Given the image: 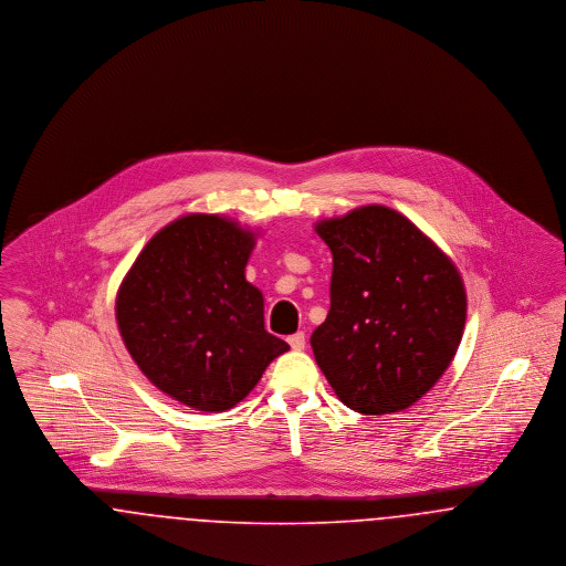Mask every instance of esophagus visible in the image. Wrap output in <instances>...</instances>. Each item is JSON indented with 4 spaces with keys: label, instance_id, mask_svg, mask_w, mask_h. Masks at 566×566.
<instances>
[{
    "label": "esophagus",
    "instance_id": "1",
    "mask_svg": "<svg viewBox=\"0 0 566 566\" xmlns=\"http://www.w3.org/2000/svg\"><path fill=\"white\" fill-rule=\"evenodd\" d=\"M289 344H291L293 350H303V348H305V333L298 331L295 335H291V337H289Z\"/></svg>",
    "mask_w": 566,
    "mask_h": 566
}]
</instances>
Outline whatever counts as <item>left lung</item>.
I'll use <instances>...</instances> for the list:
<instances>
[{
  "label": "left lung",
  "instance_id": "left-lung-1",
  "mask_svg": "<svg viewBox=\"0 0 566 566\" xmlns=\"http://www.w3.org/2000/svg\"><path fill=\"white\" fill-rule=\"evenodd\" d=\"M331 310L312 350L337 399L365 416L420 401L457 356L467 291L454 261L407 216L371 203L323 218Z\"/></svg>",
  "mask_w": 566,
  "mask_h": 566
}]
</instances>
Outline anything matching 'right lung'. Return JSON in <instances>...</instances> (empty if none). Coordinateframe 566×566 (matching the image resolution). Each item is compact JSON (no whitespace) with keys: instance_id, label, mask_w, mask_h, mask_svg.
Wrapping results in <instances>:
<instances>
[{"instance_id":"add662e5","label":"right lung","mask_w":566,"mask_h":566,"mask_svg":"<svg viewBox=\"0 0 566 566\" xmlns=\"http://www.w3.org/2000/svg\"><path fill=\"white\" fill-rule=\"evenodd\" d=\"M259 231L229 216H180L157 231L116 293V324L137 369L190 409L243 401L291 346L265 331V298L245 280Z\"/></svg>"}]
</instances>
